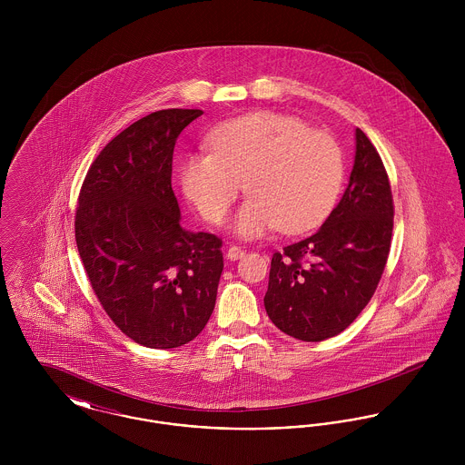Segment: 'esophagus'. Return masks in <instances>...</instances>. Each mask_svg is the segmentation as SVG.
I'll return each mask as SVG.
<instances>
[{
  "label": "esophagus",
  "instance_id": "34e87169",
  "mask_svg": "<svg viewBox=\"0 0 465 465\" xmlns=\"http://www.w3.org/2000/svg\"><path fill=\"white\" fill-rule=\"evenodd\" d=\"M243 254H245V252H243L239 245H230L228 251H226L228 260H239V258H242Z\"/></svg>",
  "mask_w": 465,
  "mask_h": 465
}]
</instances>
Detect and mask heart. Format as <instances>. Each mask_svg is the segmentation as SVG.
I'll return each mask as SVG.
<instances>
[{
    "label": "heart",
    "mask_w": 465,
    "mask_h": 465,
    "mask_svg": "<svg viewBox=\"0 0 465 465\" xmlns=\"http://www.w3.org/2000/svg\"><path fill=\"white\" fill-rule=\"evenodd\" d=\"M213 153L186 156L183 192L202 218L222 223L245 184L233 230L260 237L279 228L303 233L326 220L343 183L336 139L275 111H252L209 134Z\"/></svg>",
    "instance_id": "heart-1"
}]
</instances>
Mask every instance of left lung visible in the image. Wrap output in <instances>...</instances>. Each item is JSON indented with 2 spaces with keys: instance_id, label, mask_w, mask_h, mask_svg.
<instances>
[{
  "instance_id": "1",
  "label": "left lung",
  "mask_w": 465,
  "mask_h": 465,
  "mask_svg": "<svg viewBox=\"0 0 465 465\" xmlns=\"http://www.w3.org/2000/svg\"><path fill=\"white\" fill-rule=\"evenodd\" d=\"M394 200L383 162L355 129L354 169L322 226L272 256L265 309L292 338L322 341L347 330L370 303L387 265Z\"/></svg>"
}]
</instances>
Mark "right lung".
<instances>
[{"mask_svg": "<svg viewBox=\"0 0 465 465\" xmlns=\"http://www.w3.org/2000/svg\"><path fill=\"white\" fill-rule=\"evenodd\" d=\"M202 110H160L134 122L92 162L74 237L90 286L111 321L148 349L199 334L216 305L222 239L181 226L173 192L177 135Z\"/></svg>", "mask_w": 465, "mask_h": 465, "instance_id": "1", "label": "right lung"}]
</instances>
